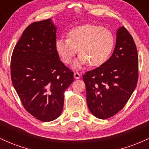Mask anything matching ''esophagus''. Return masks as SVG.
Listing matches in <instances>:
<instances>
[{"instance_id":"esophagus-1","label":"esophagus","mask_w":149,"mask_h":149,"mask_svg":"<svg viewBox=\"0 0 149 149\" xmlns=\"http://www.w3.org/2000/svg\"><path fill=\"white\" fill-rule=\"evenodd\" d=\"M73 76H74V78H76V79H79V78H80V76H81V75H80V73L78 72V71H76V72L74 73Z\"/></svg>"}]
</instances>
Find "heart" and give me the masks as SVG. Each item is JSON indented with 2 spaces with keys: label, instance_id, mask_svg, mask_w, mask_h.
Returning a JSON list of instances; mask_svg holds the SVG:
<instances>
[{
  "label": "heart",
  "instance_id": "obj_1",
  "mask_svg": "<svg viewBox=\"0 0 149 149\" xmlns=\"http://www.w3.org/2000/svg\"><path fill=\"white\" fill-rule=\"evenodd\" d=\"M114 45L115 38L110 30L98 25L84 24L71 29L67 33V39L57 40L55 47L64 64L72 62L78 49L80 55L75 62V68L88 63L97 67L109 59Z\"/></svg>",
  "mask_w": 149,
  "mask_h": 149
}]
</instances>
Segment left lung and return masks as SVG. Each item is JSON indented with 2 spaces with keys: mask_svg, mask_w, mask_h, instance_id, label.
I'll use <instances>...</instances> for the list:
<instances>
[{
  "mask_svg": "<svg viewBox=\"0 0 149 149\" xmlns=\"http://www.w3.org/2000/svg\"><path fill=\"white\" fill-rule=\"evenodd\" d=\"M138 63L133 38L125 27H120L111 57L83 76L88 109L95 117L109 118L123 109L137 84Z\"/></svg>",
  "mask_w": 149,
  "mask_h": 149,
  "instance_id": "obj_1",
  "label": "left lung"
}]
</instances>
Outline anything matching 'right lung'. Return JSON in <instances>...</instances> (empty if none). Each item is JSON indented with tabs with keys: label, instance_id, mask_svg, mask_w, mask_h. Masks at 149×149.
Masks as SVG:
<instances>
[{
	"label": "right lung",
	"instance_id": "add662e5",
	"mask_svg": "<svg viewBox=\"0 0 149 149\" xmlns=\"http://www.w3.org/2000/svg\"><path fill=\"white\" fill-rule=\"evenodd\" d=\"M56 27L50 19L29 25L13 49L11 79L23 107L43 122L57 118L73 72L56 50Z\"/></svg>",
	"mask_w": 149,
	"mask_h": 149
}]
</instances>
